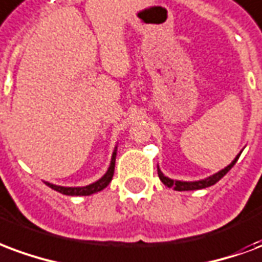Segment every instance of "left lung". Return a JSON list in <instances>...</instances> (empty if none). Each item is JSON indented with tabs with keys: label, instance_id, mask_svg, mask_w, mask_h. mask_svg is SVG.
<instances>
[{
	"label": "left lung",
	"instance_id": "8db88e82",
	"mask_svg": "<svg viewBox=\"0 0 262 262\" xmlns=\"http://www.w3.org/2000/svg\"><path fill=\"white\" fill-rule=\"evenodd\" d=\"M240 154H242V151H240L239 154L236 156V158H234L232 162H230L229 165L226 166V168H224L222 170H220V172H216V173H214L212 176H208V178H205V179H201V180H195V182H183V180H173L170 179V178H168V176H165L162 172H161L160 166H158V176H160L161 182L164 183L165 186H168V187H172L173 190H178V191H187V190H200V189H205V187H210V186L215 185L216 182L220 179H222L228 172H229L230 169H232V166L237 162V160H239Z\"/></svg>",
	"mask_w": 262,
	"mask_h": 262
}]
</instances>
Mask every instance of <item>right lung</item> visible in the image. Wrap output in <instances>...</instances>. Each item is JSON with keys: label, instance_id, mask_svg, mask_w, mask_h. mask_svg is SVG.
I'll return each mask as SVG.
<instances>
[{"label": "right lung", "instance_id": "add662e5", "mask_svg": "<svg viewBox=\"0 0 262 262\" xmlns=\"http://www.w3.org/2000/svg\"><path fill=\"white\" fill-rule=\"evenodd\" d=\"M115 158H116V147L114 152H112L111 164H110V168L105 172V175L101 176L100 179L92 183V185L82 186V187H65V186H57L52 185L50 182H46V185L50 186L51 189H54L55 191H59L62 194L65 195H90L94 194L97 191H101L102 189H105L106 186L110 185V182L112 180V176H114V170H115Z\"/></svg>", "mask_w": 262, "mask_h": 262}]
</instances>
